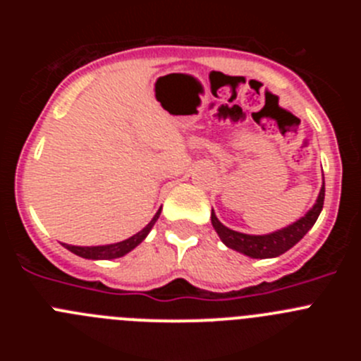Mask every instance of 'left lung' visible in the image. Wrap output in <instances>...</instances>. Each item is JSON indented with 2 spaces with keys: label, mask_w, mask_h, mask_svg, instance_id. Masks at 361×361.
Segmentation results:
<instances>
[{
  "label": "left lung",
  "mask_w": 361,
  "mask_h": 361,
  "mask_svg": "<svg viewBox=\"0 0 361 361\" xmlns=\"http://www.w3.org/2000/svg\"><path fill=\"white\" fill-rule=\"evenodd\" d=\"M325 199V186L322 184V190L318 193V199L311 209L305 213L302 219L293 222L288 228H282L279 231H273L269 235H245V233L233 231V229L226 228L212 209V224L215 231L219 233L220 240L224 242L228 247L244 253L251 258H275L291 250L296 242L304 238L305 233L314 226L318 215H320L322 208H324Z\"/></svg>",
  "instance_id": "8db88e82"
}]
</instances>
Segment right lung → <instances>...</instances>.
Returning a JSON list of instances; mask_svg holds the SVG:
<instances>
[{
    "mask_svg": "<svg viewBox=\"0 0 361 361\" xmlns=\"http://www.w3.org/2000/svg\"><path fill=\"white\" fill-rule=\"evenodd\" d=\"M159 215H161V209H159L153 219L149 220L148 226L142 228L141 231L135 233L133 237L126 238L123 242H116V244H106V245H68V244H63L68 251H72L73 255H78V257L82 258H90V260H111V258H119L124 257L126 253L137 247V245L141 244L146 237H148V233L152 231L153 224L157 222Z\"/></svg>",
    "mask_w": 361,
    "mask_h": 361,
    "instance_id": "add662e5",
    "label": "right lung"
}]
</instances>
